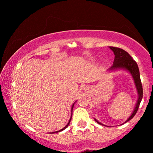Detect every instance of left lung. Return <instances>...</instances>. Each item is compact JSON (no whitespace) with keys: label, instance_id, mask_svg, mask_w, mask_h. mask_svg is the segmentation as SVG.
<instances>
[{"label":"left lung","instance_id":"1","mask_svg":"<svg viewBox=\"0 0 153 153\" xmlns=\"http://www.w3.org/2000/svg\"><path fill=\"white\" fill-rule=\"evenodd\" d=\"M109 48L114 51L115 58L113 65L108 70H118V69H125V70H128L129 73L131 74V76H132L134 80L136 87H137L138 94H139V98H138L137 103L136 104L134 110L132 114L129 116V118L125 121V123H127L129 120H131L137 114V111L139 109L140 103L141 102L142 97H143V88H142L141 79H140L139 67H138L137 63L136 62L135 60H133L131 56L125 50L114 47H109ZM95 121L99 124L102 125V123L98 122L96 119Z\"/></svg>","mask_w":153,"mask_h":153}]
</instances>
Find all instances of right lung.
Here are the masks:
<instances>
[{"instance_id": "1", "label": "right lung", "mask_w": 153, "mask_h": 153, "mask_svg": "<svg viewBox=\"0 0 153 153\" xmlns=\"http://www.w3.org/2000/svg\"><path fill=\"white\" fill-rule=\"evenodd\" d=\"M73 107H74V104H73L72 106V111ZM71 119H72V117H71V118H70V121H69V123H68V125H67L66 126L64 127V128H62V129H60V130H59V131H54V132H52V134H53V133H56V132H59V131H62V130H64L65 129V128H67V127H68V125H69V124H70V121H71Z\"/></svg>"}]
</instances>
